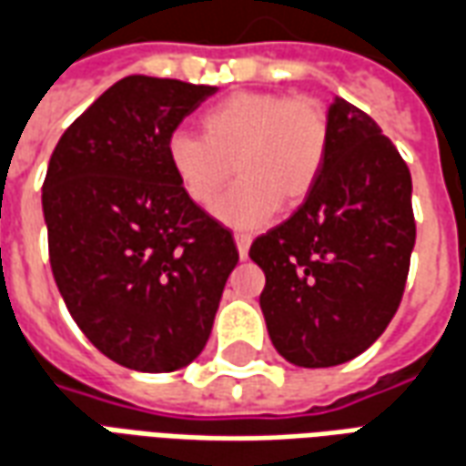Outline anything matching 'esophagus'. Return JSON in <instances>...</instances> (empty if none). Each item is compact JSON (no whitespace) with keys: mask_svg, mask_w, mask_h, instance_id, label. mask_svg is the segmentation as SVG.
I'll return each mask as SVG.
<instances>
[{"mask_svg":"<svg viewBox=\"0 0 466 466\" xmlns=\"http://www.w3.org/2000/svg\"><path fill=\"white\" fill-rule=\"evenodd\" d=\"M234 242H237V249H239V257H247V252H249V244H252V234L247 232H237L234 234Z\"/></svg>","mask_w":466,"mask_h":466,"instance_id":"34e87169","label":"esophagus"}]
</instances>
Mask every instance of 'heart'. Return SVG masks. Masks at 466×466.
I'll return each mask as SVG.
<instances>
[{"label":"heart","instance_id":"heart-1","mask_svg":"<svg viewBox=\"0 0 466 466\" xmlns=\"http://www.w3.org/2000/svg\"><path fill=\"white\" fill-rule=\"evenodd\" d=\"M202 137L174 132L167 162L189 202L207 207L234 177L214 214L232 227H254L277 207L307 202L332 147V122L319 99L274 92H237L199 119Z\"/></svg>","mask_w":466,"mask_h":466}]
</instances>
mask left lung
Returning a JSON list of instances; mask_svg holds the SVG:
<instances>
[{
	"instance_id": "obj_1",
	"label": "left lung",
	"mask_w": 466,
	"mask_h": 466,
	"mask_svg": "<svg viewBox=\"0 0 466 466\" xmlns=\"http://www.w3.org/2000/svg\"><path fill=\"white\" fill-rule=\"evenodd\" d=\"M332 147L297 212L257 237L267 332L297 367H337L380 339L400 309L417 224L411 174L377 122L342 96Z\"/></svg>"
}]
</instances>
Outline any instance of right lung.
Here are the masks:
<instances>
[{
    "label": "right lung",
    "instance_id": "1",
    "mask_svg": "<svg viewBox=\"0 0 466 466\" xmlns=\"http://www.w3.org/2000/svg\"><path fill=\"white\" fill-rule=\"evenodd\" d=\"M217 86L132 75L56 142L45 187L52 274L76 327L127 370L199 357L239 262L232 232L189 202L167 139Z\"/></svg>",
    "mask_w": 466,
    "mask_h": 466
}]
</instances>
